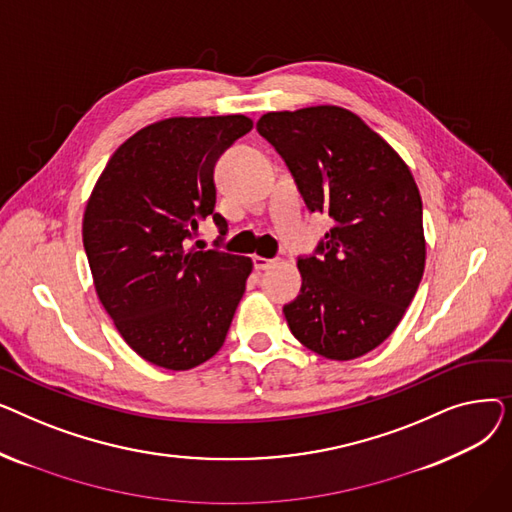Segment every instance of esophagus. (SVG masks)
Listing matches in <instances>:
<instances>
[{
    "instance_id": "esophagus-1",
    "label": "esophagus",
    "mask_w": 512,
    "mask_h": 512,
    "mask_svg": "<svg viewBox=\"0 0 512 512\" xmlns=\"http://www.w3.org/2000/svg\"><path fill=\"white\" fill-rule=\"evenodd\" d=\"M274 263H276L274 259H265V257H259V255H255V257H253V265H255V272H263V270H270V267H272Z\"/></svg>"
}]
</instances>
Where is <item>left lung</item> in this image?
<instances>
[{
    "label": "left lung",
    "mask_w": 512,
    "mask_h": 512,
    "mask_svg": "<svg viewBox=\"0 0 512 512\" xmlns=\"http://www.w3.org/2000/svg\"><path fill=\"white\" fill-rule=\"evenodd\" d=\"M257 130L284 157L311 211L334 228L299 259L301 294L284 307L309 351L353 361L400 324L425 270L423 205L409 166L357 114L338 105L267 112Z\"/></svg>",
    "instance_id": "left-lung-1"
}]
</instances>
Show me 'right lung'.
<instances>
[{
	"mask_svg": "<svg viewBox=\"0 0 512 512\" xmlns=\"http://www.w3.org/2000/svg\"><path fill=\"white\" fill-rule=\"evenodd\" d=\"M253 120L176 116L126 139L99 174L83 215L97 299L145 361L193 369L220 351L253 272L251 257L188 249L213 215V166Z\"/></svg>",
	"mask_w": 512,
	"mask_h": 512,
	"instance_id": "right-lung-1",
	"label": "right lung"
}]
</instances>
